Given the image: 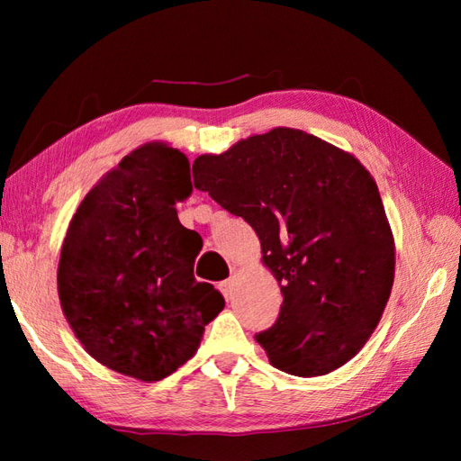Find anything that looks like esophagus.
I'll return each instance as SVG.
<instances>
[{"label": "esophagus", "instance_id": "esophagus-1", "mask_svg": "<svg viewBox=\"0 0 461 461\" xmlns=\"http://www.w3.org/2000/svg\"><path fill=\"white\" fill-rule=\"evenodd\" d=\"M218 287H220L221 295H223L225 299H230V297H231V291H233V281H231V279H225V281H221Z\"/></svg>", "mask_w": 461, "mask_h": 461}]
</instances>
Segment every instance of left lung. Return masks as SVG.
<instances>
[{"instance_id":"obj_1","label":"left lung","mask_w":461,"mask_h":461,"mask_svg":"<svg viewBox=\"0 0 461 461\" xmlns=\"http://www.w3.org/2000/svg\"><path fill=\"white\" fill-rule=\"evenodd\" d=\"M192 172L195 188L256 230L279 281V317L256 335L271 365L321 376L348 362L375 332L394 283V238L370 172L285 126L202 154Z\"/></svg>"}]
</instances>
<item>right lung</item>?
<instances>
[{"label": "right lung", "mask_w": 461, "mask_h": 461, "mask_svg": "<svg viewBox=\"0 0 461 461\" xmlns=\"http://www.w3.org/2000/svg\"><path fill=\"white\" fill-rule=\"evenodd\" d=\"M190 194L188 158L149 142L93 185L68 223L57 269L61 309L85 350L121 375H172L225 305L194 277L202 238L176 212Z\"/></svg>", "instance_id": "add662e5"}]
</instances>
